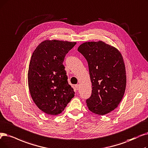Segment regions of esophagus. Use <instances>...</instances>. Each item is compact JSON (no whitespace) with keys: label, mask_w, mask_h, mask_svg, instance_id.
Masks as SVG:
<instances>
[{"label":"esophagus","mask_w":148,"mask_h":148,"mask_svg":"<svg viewBox=\"0 0 148 148\" xmlns=\"http://www.w3.org/2000/svg\"><path fill=\"white\" fill-rule=\"evenodd\" d=\"M75 88L77 90H78L79 88V85H75Z\"/></svg>","instance_id":"esophagus-1"}]
</instances>
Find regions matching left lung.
<instances>
[{
    "mask_svg": "<svg viewBox=\"0 0 148 148\" xmlns=\"http://www.w3.org/2000/svg\"><path fill=\"white\" fill-rule=\"evenodd\" d=\"M77 50L88 64L92 94L86 100L89 110L100 115L114 110L123 97L126 74L118 49L99 40L82 43Z\"/></svg>",
    "mask_w": 148,
    "mask_h": 148,
    "instance_id": "obj_1",
    "label": "left lung"
}]
</instances>
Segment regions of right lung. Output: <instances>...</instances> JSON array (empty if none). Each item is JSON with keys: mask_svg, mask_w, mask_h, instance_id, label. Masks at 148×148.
Segmentation results:
<instances>
[{"mask_svg": "<svg viewBox=\"0 0 148 148\" xmlns=\"http://www.w3.org/2000/svg\"><path fill=\"white\" fill-rule=\"evenodd\" d=\"M75 44V42L45 40L32 54L28 73L29 92L36 105L48 115L62 113L74 97L63 62Z\"/></svg>", "mask_w": 148, "mask_h": 148, "instance_id": "1", "label": "right lung"}]
</instances>
